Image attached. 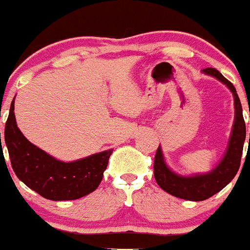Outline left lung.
<instances>
[{
	"mask_svg": "<svg viewBox=\"0 0 250 250\" xmlns=\"http://www.w3.org/2000/svg\"><path fill=\"white\" fill-rule=\"evenodd\" d=\"M203 74L215 77L216 80L224 83L233 94L234 123L224 155L210 171L204 174H193V175H182L170 169L165 161L161 146L156 150L155 160H154V176L159 187L173 196L191 200V202H202L210 198L214 194L219 193L223 188L227 187L233 180L239 170L243 146L246 141V123L243 119L242 104L233 83L227 80L215 68H204Z\"/></svg>",
	"mask_w": 250,
	"mask_h": 250,
	"instance_id": "left-lung-1",
	"label": "left lung"
}]
</instances>
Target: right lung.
<instances>
[{"mask_svg":"<svg viewBox=\"0 0 250 250\" xmlns=\"http://www.w3.org/2000/svg\"><path fill=\"white\" fill-rule=\"evenodd\" d=\"M13 110L15 99L6 121L4 143L13 171L23 184L54 202L80 199L100 185L112 149L74 161L59 160L23 136Z\"/></svg>","mask_w":250,"mask_h":250,"instance_id":"add662e5","label":"right lung"}]
</instances>
